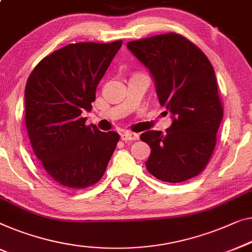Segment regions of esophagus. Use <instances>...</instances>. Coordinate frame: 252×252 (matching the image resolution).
<instances>
[{"label": "esophagus", "instance_id": "34e87169", "mask_svg": "<svg viewBox=\"0 0 252 252\" xmlns=\"http://www.w3.org/2000/svg\"><path fill=\"white\" fill-rule=\"evenodd\" d=\"M138 134H135V133H129V132H124L120 134V138H122L123 141H135V140H138Z\"/></svg>", "mask_w": 252, "mask_h": 252}]
</instances>
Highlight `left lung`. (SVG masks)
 Returning <instances> with one entry per match:
<instances>
[{
  "label": "left lung",
  "instance_id": "obj_1",
  "mask_svg": "<svg viewBox=\"0 0 252 252\" xmlns=\"http://www.w3.org/2000/svg\"><path fill=\"white\" fill-rule=\"evenodd\" d=\"M127 49L150 71L160 104L173 119L165 134H141L151 148L147 169L168 183L196 176L213 155L223 119L213 65L198 46L175 32L129 42Z\"/></svg>",
  "mask_w": 252,
  "mask_h": 252
}]
</instances>
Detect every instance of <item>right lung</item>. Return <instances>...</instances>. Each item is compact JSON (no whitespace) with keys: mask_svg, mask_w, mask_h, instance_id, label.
Returning a JSON list of instances; mask_svg holds the SVG:
<instances>
[{"mask_svg":"<svg viewBox=\"0 0 252 252\" xmlns=\"http://www.w3.org/2000/svg\"><path fill=\"white\" fill-rule=\"evenodd\" d=\"M122 41L76 43L39 63L25 89V120L32 150L60 185L85 189L103 176L119 141L116 132L86 126L96 87Z\"/></svg>","mask_w":252,"mask_h":252,"instance_id":"obj_1","label":"right lung"}]
</instances>
